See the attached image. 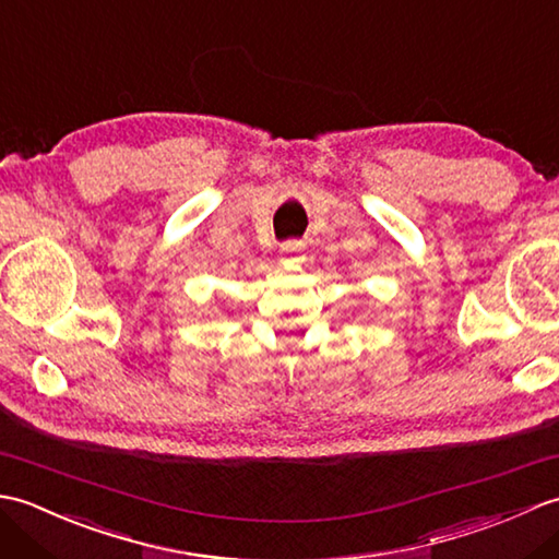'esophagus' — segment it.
Listing matches in <instances>:
<instances>
[{
    "label": "esophagus",
    "mask_w": 559,
    "mask_h": 559,
    "mask_svg": "<svg viewBox=\"0 0 559 559\" xmlns=\"http://www.w3.org/2000/svg\"><path fill=\"white\" fill-rule=\"evenodd\" d=\"M305 249V245L300 240H288L281 245V254L286 259H300V252Z\"/></svg>",
    "instance_id": "1"
}]
</instances>
